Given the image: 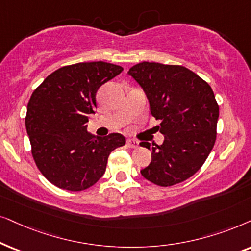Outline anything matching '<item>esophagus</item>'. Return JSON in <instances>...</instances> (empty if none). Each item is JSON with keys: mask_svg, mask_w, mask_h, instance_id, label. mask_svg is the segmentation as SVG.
I'll return each instance as SVG.
<instances>
[{"mask_svg": "<svg viewBox=\"0 0 251 251\" xmlns=\"http://www.w3.org/2000/svg\"><path fill=\"white\" fill-rule=\"evenodd\" d=\"M127 146L129 147V148H138L139 142L135 141V140H133V139H128L127 140Z\"/></svg>", "mask_w": 251, "mask_h": 251, "instance_id": "34e87169", "label": "esophagus"}]
</instances>
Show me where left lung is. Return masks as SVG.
Instances as JSON below:
<instances>
[{"label":"left lung","mask_w":251,"mask_h":251,"mask_svg":"<svg viewBox=\"0 0 251 251\" xmlns=\"http://www.w3.org/2000/svg\"><path fill=\"white\" fill-rule=\"evenodd\" d=\"M128 75L145 91L164 134L160 146L141 142L152 151L141 175L160 187L185 181L202 168L216 142L219 105L211 87L181 65L142 62Z\"/></svg>","instance_id":"8db88e82"}]
</instances>
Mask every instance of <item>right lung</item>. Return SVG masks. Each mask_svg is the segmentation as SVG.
Returning <instances> with one entry per match:
<instances>
[{"label":"right lung","mask_w":251,"mask_h":251,"mask_svg":"<svg viewBox=\"0 0 251 251\" xmlns=\"http://www.w3.org/2000/svg\"><path fill=\"white\" fill-rule=\"evenodd\" d=\"M123 70L105 62L66 65L33 92L25 117L32 156L42 176L58 188L81 192L95 185L112 150L125 145L119 133L95 138L86 125L96 108L98 89Z\"/></svg>","instance_id":"obj_1"}]
</instances>
